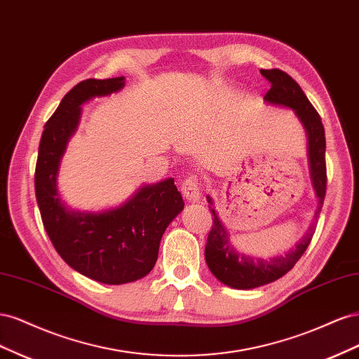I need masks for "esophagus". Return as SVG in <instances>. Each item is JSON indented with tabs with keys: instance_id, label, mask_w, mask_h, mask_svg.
I'll list each match as a JSON object with an SVG mask.
<instances>
[{
	"instance_id": "34e87169",
	"label": "esophagus",
	"mask_w": 359,
	"mask_h": 359,
	"mask_svg": "<svg viewBox=\"0 0 359 359\" xmlns=\"http://www.w3.org/2000/svg\"><path fill=\"white\" fill-rule=\"evenodd\" d=\"M181 191L184 198L190 202H198L201 198V181L198 177L190 175L181 182Z\"/></svg>"
}]
</instances>
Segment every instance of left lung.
I'll return each instance as SVG.
<instances>
[{"mask_svg": "<svg viewBox=\"0 0 359 359\" xmlns=\"http://www.w3.org/2000/svg\"><path fill=\"white\" fill-rule=\"evenodd\" d=\"M265 78L271 82V88L265 94V100L274 104L287 106L297 112L298 118L302 121L309 135V156H310V170L313 187L316 190L319 198V206L316 210V217H319L325 194H327V161H325V130L320 115L314 109L307 95L304 94L301 86L295 79L278 69L260 70ZM211 203V199L208 198ZM212 212V226L208 233L205 247V259L211 273L220 280L226 286L235 289H253L276 281L283 277L287 271H290L301 256L306 252L314 229L311 226L309 233L295 245V248L285 256H277L273 259H255L248 257L231 245L227 232L222 222L217 217L214 208Z\"/></svg>", "mask_w": 359, "mask_h": 359, "instance_id": "8db88e82", "label": "left lung"}]
</instances>
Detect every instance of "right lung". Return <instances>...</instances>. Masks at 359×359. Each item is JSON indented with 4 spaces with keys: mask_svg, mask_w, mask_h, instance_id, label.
Instances as JSON below:
<instances>
[{
    "mask_svg": "<svg viewBox=\"0 0 359 359\" xmlns=\"http://www.w3.org/2000/svg\"><path fill=\"white\" fill-rule=\"evenodd\" d=\"M124 78L86 79L64 95L41 133L36 163V198L49 240L69 266L104 285L145 277L158 256L168 224L184 208L172 178L145 186L123 206L104 212H73L60 201L57 172L81 104L121 90Z\"/></svg>",
    "mask_w": 359,
    "mask_h": 359,
    "instance_id": "1",
    "label": "right lung"
}]
</instances>
